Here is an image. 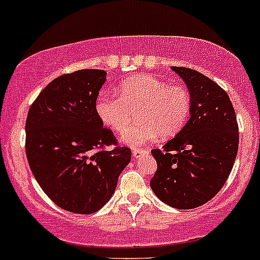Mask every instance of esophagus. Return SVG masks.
Wrapping results in <instances>:
<instances>
[{
    "instance_id": "obj_1",
    "label": "esophagus",
    "mask_w": 260,
    "mask_h": 260,
    "mask_svg": "<svg viewBox=\"0 0 260 260\" xmlns=\"http://www.w3.org/2000/svg\"><path fill=\"white\" fill-rule=\"evenodd\" d=\"M146 153H149V151H147V150H142V149H134V151H133V155L135 158L141 157V156L146 155Z\"/></svg>"
}]
</instances>
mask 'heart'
Instances as JSON below:
<instances>
[{"mask_svg":"<svg viewBox=\"0 0 260 260\" xmlns=\"http://www.w3.org/2000/svg\"><path fill=\"white\" fill-rule=\"evenodd\" d=\"M139 111L141 121L127 131ZM96 113L108 127L122 133L121 140L131 146L153 139L172 138L180 133L191 113V95L180 85H169L151 75H138L121 83L119 95L100 94Z\"/></svg>","mask_w":260,"mask_h":260,"instance_id":"obj_1","label":"heart"}]
</instances>
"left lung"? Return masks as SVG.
Listing matches in <instances>:
<instances>
[{"label":"left lung","instance_id":"1","mask_svg":"<svg viewBox=\"0 0 260 260\" xmlns=\"http://www.w3.org/2000/svg\"><path fill=\"white\" fill-rule=\"evenodd\" d=\"M191 95V118L182 130L151 153L157 170L153 193L178 209L196 208L218 193L227 181L237 152L239 133L230 96L200 72L172 67Z\"/></svg>","mask_w":260,"mask_h":260}]
</instances>
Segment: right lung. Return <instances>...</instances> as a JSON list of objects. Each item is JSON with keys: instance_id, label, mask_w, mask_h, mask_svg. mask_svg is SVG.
<instances>
[{"instance_id": "right-lung-1", "label": "right lung", "mask_w": 260, "mask_h": 260, "mask_svg": "<svg viewBox=\"0 0 260 260\" xmlns=\"http://www.w3.org/2000/svg\"><path fill=\"white\" fill-rule=\"evenodd\" d=\"M105 80L102 69L60 75L41 91L27 115L26 155L32 174L58 207L73 213L99 211L131 160V150L116 146L113 131L103 127L96 113Z\"/></svg>"}]
</instances>
